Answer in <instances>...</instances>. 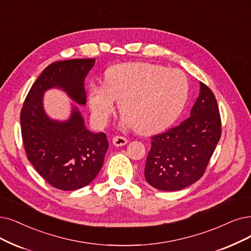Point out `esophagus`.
<instances>
[{
	"mask_svg": "<svg viewBox=\"0 0 251 251\" xmlns=\"http://www.w3.org/2000/svg\"><path fill=\"white\" fill-rule=\"evenodd\" d=\"M113 144L115 145V146H124V145H126V143H127V139L126 138H125V137H123V136H115L114 138H113Z\"/></svg>",
	"mask_w": 251,
	"mask_h": 251,
	"instance_id": "obj_1",
	"label": "esophagus"
}]
</instances>
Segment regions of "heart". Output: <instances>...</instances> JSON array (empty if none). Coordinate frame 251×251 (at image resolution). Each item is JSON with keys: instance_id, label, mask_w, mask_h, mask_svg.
<instances>
[{"instance_id": "1", "label": "heart", "mask_w": 251, "mask_h": 251, "mask_svg": "<svg viewBox=\"0 0 251 251\" xmlns=\"http://www.w3.org/2000/svg\"><path fill=\"white\" fill-rule=\"evenodd\" d=\"M187 97V78L179 70L149 63H128L108 68L104 84H93L87 98L99 126L108 123L118 100L122 124L149 135L171 125L181 113Z\"/></svg>"}]
</instances>
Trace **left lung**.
Masks as SVG:
<instances>
[{
	"mask_svg": "<svg viewBox=\"0 0 251 251\" xmlns=\"http://www.w3.org/2000/svg\"><path fill=\"white\" fill-rule=\"evenodd\" d=\"M220 135L222 120L215 96L200 82V94L190 116L151 138L144 170L146 181L165 192L192 185L204 175Z\"/></svg>",
	"mask_w": 251,
	"mask_h": 251,
	"instance_id": "obj_1",
	"label": "left lung"
}]
</instances>
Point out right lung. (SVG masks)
I'll list each match as a JSON object with an SVG mask.
<instances>
[{
	"label": "right lung",
	"instance_id": "1",
	"mask_svg": "<svg viewBox=\"0 0 251 251\" xmlns=\"http://www.w3.org/2000/svg\"><path fill=\"white\" fill-rule=\"evenodd\" d=\"M95 63V58H76L50 64L32 85L22 109L27 159L57 189L75 190L91 183L103 166L109 142L105 133L87 129L76 106L64 122L50 118L43 107L44 93L59 88L75 103L85 105L84 80Z\"/></svg>",
	"mask_w": 251,
	"mask_h": 251
}]
</instances>
